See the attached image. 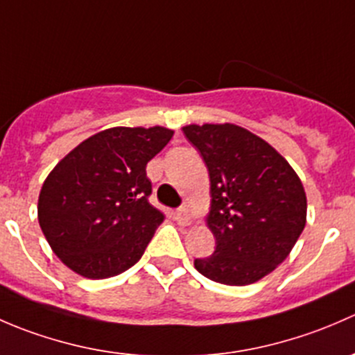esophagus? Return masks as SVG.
I'll list each match as a JSON object with an SVG mask.
<instances>
[{"instance_id":"34e87169","label":"esophagus","mask_w":355,"mask_h":355,"mask_svg":"<svg viewBox=\"0 0 355 355\" xmlns=\"http://www.w3.org/2000/svg\"><path fill=\"white\" fill-rule=\"evenodd\" d=\"M175 220L178 225H189L191 223V213H189V207L182 206L175 211Z\"/></svg>"}]
</instances>
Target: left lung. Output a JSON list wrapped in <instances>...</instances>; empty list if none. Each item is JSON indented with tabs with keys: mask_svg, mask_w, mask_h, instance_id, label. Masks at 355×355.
Masks as SVG:
<instances>
[{
	"mask_svg": "<svg viewBox=\"0 0 355 355\" xmlns=\"http://www.w3.org/2000/svg\"><path fill=\"white\" fill-rule=\"evenodd\" d=\"M202 156L211 180L207 225L216 241L196 270L225 285H249L275 270L306 227L307 200L292 166L237 125L182 128Z\"/></svg>",
	"mask_w": 355,
	"mask_h": 355,
	"instance_id": "8db88e82",
	"label": "left lung"
}]
</instances>
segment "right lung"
Here are the masks:
<instances>
[{"mask_svg":"<svg viewBox=\"0 0 355 355\" xmlns=\"http://www.w3.org/2000/svg\"><path fill=\"white\" fill-rule=\"evenodd\" d=\"M173 137L163 127H114L63 157L39 194L41 230L75 273L99 280L134 266L163 213L149 202L146 166Z\"/></svg>","mask_w":355,"mask_h":355,"instance_id":"1","label":"right lung"}]
</instances>
